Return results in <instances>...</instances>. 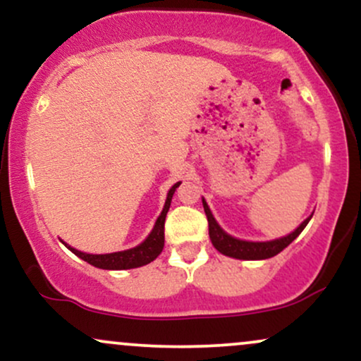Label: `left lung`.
I'll return each mask as SVG.
<instances>
[{
    "mask_svg": "<svg viewBox=\"0 0 361 361\" xmlns=\"http://www.w3.org/2000/svg\"><path fill=\"white\" fill-rule=\"evenodd\" d=\"M202 204H204L207 221H209V235L214 247L219 252H222L224 256H229V258L235 259L255 261L273 258V256H276L279 252L283 251L285 247L304 231V227L307 226L310 219H312V214H310L295 231H292V233L287 235H281V238L271 239V241H246V239H238L234 238V235L227 234L226 231L219 226V222L215 221L212 210H210V207L205 202L204 197H202Z\"/></svg>",
    "mask_w": 361,
    "mask_h": 361,
    "instance_id": "8db88e82",
    "label": "left lung"
}]
</instances>
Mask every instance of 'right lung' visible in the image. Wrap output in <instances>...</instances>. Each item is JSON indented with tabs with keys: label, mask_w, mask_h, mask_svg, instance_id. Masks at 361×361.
I'll return each instance as SVG.
<instances>
[{
	"label": "right lung",
	"mask_w": 361,
	"mask_h": 361,
	"mask_svg": "<svg viewBox=\"0 0 361 361\" xmlns=\"http://www.w3.org/2000/svg\"><path fill=\"white\" fill-rule=\"evenodd\" d=\"M181 185V181H178L169 188L166 195V202H164L163 210H161L159 217L156 219L154 227L149 233V235L144 239L142 243L137 246L130 247V250L123 251H115V252H105V255H91V252H82L76 247H71L68 243L62 241L69 251L74 252L78 258L85 259L86 263L93 264V267L102 268V270H130V268H139L144 264H149L151 261H154L157 256L161 255L164 247V221H166V214L171 205V198L175 195L176 188Z\"/></svg>",
	"instance_id": "1"
}]
</instances>
